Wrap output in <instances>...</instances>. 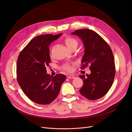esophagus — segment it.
<instances>
[{
	"mask_svg": "<svg viewBox=\"0 0 132 132\" xmlns=\"http://www.w3.org/2000/svg\"><path fill=\"white\" fill-rule=\"evenodd\" d=\"M67 78L68 79H74L75 78V77L74 75H68L67 77Z\"/></svg>",
	"mask_w": 132,
	"mask_h": 132,
	"instance_id": "esophagus-1",
	"label": "esophagus"
}]
</instances>
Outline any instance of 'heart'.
Here are the masks:
<instances>
[{
    "label": "heart",
    "mask_w": 132,
    "mask_h": 132,
    "mask_svg": "<svg viewBox=\"0 0 132 132\" xmlns=\"http://www.w3.org/2000/svg\"><path fill=\"white\" fill-rule=\"evenodd\" d=\"M64 42L66 45V46L70 48V49H71L73 47H76L77 46L78 44V40L77 39L75 38L70 36H67L65 37L64 39ZM62 70L67 72H72L73 70L72 65L68 64H66L62 65Z\"/></svg>",
    "instance_id": "heart-1"
}]
</instances>
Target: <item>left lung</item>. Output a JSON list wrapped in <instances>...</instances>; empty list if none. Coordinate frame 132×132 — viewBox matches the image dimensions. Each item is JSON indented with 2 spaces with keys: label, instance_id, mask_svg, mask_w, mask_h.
I'll use <instances>...</instances> for the list:
<instances>
[{
  "label": "left lung",
  "instance_id": "left-lung-1",
  "mask_svg": "<svg viewBox=\"0 0 132 132\" xmlns=\"http://www.w3.org/2000/svg\"><path fill=\"white\" fill-rule=\"evenodd\" d=\"M72 34L78 36L85 46L81 69L89 66L90 74L79 77L84 81L80 94L90 100L104 96L111 87L116 74L114 59L111 48L100 35L93 30L82 29Z\"/></svg>",
  "mask_w": 132,
  "mask_h": 132
}]
</instances>
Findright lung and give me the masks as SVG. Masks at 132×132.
<instances>
[{
  "mask_svg": "<svg viewBox=\"0 0 132 132\" xmlns=\"http://www.w3.org/2000/svg\"><path fill=\"white\" fill-rule=\"evenodd\" d=\"M62 34L41 35L31 39L19 55L17 81L24 94L37 104L46 105L58 96L65 75L54 77L46 73V67L51 62L49 45Z\"/></svg>",
  "mask_w": 132,
  "mask_h": 132,
  "instance_id": "1",
  "label": "right lung"
}]
</instances>
